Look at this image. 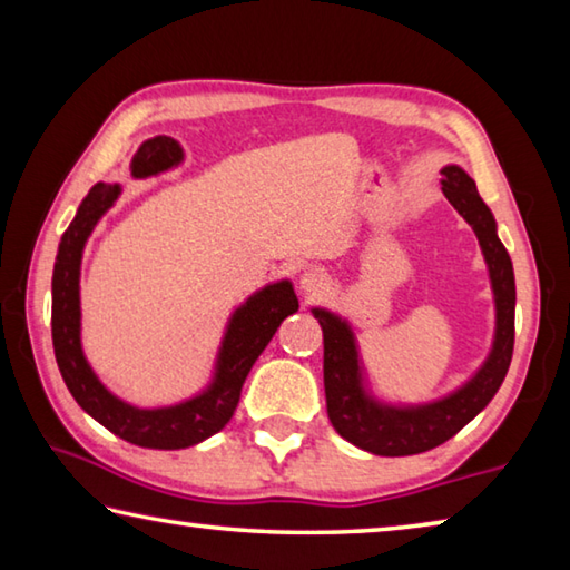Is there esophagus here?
Wrapping results in <instances>:
<instances>
[{"label": "esophagus", "instance_id": "1", "mask_svg": "<svg viewBox=\"0 0 570 570\" xmlns=\"http://www.w3.org/2000/svg\"><path fill=\"white\" fill-rule=\"evenodd\" d=\"M298 286H302V292L308 296H322L326 288H330V276H326L322 268H308V272H304L302 278H298Z\"/></svg>", "mask_w": 570, "mask_h": 570}]
</instances>
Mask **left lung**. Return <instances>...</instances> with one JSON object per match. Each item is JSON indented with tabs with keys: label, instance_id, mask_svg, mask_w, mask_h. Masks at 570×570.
<instances>
[{
	"label": "left lung",
	"instance_id": "1",
	"mask_svg": "<svg viewBox=\"0 0 570 570\" xmlns=\"http://www.w3.org/2000/svg\"><path fill=\"white\" fill-rule=\"evenodd\" d=\"M442 193L468 220L485 256L490 284L495 296V340L488 360L475 377L448 397L394 407L370 397L362 384V364L354 332L342 316L326 308H312L324 332V392L326 414L344 440L372 455L402 458L417 455L448 442L465 428L503 384L515 342V276L505 246L500 244L495 218L482 204L480 193L465 170L458 166L442 168Z\"/></svg>",
	"mask_w": 570,
	"mask_h": 570
}]
</instances>
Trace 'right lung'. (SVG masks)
Masks as SVG:
<instances>
[{
    "label": "right lung",
    "mask_w": 570,
    "mask_h": 570,
    "mask_svg": "<svg viewBox=\"0 0 570 570\" xmlns=\"http://www.w3.org/2000/svg\"><path fill=\"white\" fill-rule=\"evenodd\" d=\"M183 148L168 135H158L142 142L132 156V178H148L178 166ZM120 196L118 183H95L77 208V216L67 226L60 240L52 272V344L57 366L75 402L108 428L112 435L138 448L180 450L204 442L226 428L234 417L240 387L248 377L258 354L272 342L278 324L298 308L294 286L276 282L246 298L226 326L220 342L216 372L208 387L180 404L158 410H140L122 402L105 387L92 372L80 344V262L92 228L105 210Z\"/></svg>",
    "instance_id": "obj_1"
}]
</instances>
